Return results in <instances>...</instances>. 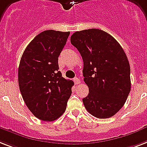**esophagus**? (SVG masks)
<instances>
[{
	"label": "esophagus",
	"instance_id": "obj_1",
	"mask_svg": "<svg viewBox=\"0 0 147 147\" xmlns=\"http://www.w3.org/2000/svg\"><path fill=\"white\" fill-rule=\"evenodd\" d=\"M73 81L76 84H79L80 83H81V81H80L79 78H75L73 79Z\"/></svg>",
	"mask_w": 147,
	"mask_h": 147
}]
</instances>
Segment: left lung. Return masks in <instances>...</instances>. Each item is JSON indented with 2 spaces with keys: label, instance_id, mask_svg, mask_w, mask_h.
<instances>
[{
  "label": "left lung",
  "instance_id": "left-lung-1",
  "mask_svg": "<svg viewBox=\"0 0 147 147\" xmlns=\"http://www.w3.org/2000/svg\"><path fill=\"white\" fill-rule=\"evenodd\" d=\"M70 40L84 62V81L89 88L82 100L84 107L98 119L113 116L126 102L131 86L125 51L112 35L97 28L75 32Z\"/></svg>",
  "mask_w": 147,
  "mask_h": 147
}]
</instances>
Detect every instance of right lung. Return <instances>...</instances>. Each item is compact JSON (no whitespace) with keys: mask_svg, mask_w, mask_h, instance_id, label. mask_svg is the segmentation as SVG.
<instances>
[{"mask_svg":"<svg viewBox=\"0 0 147 147\" xmlns=\"http://www.w3.org/2000/svg\"><path fill=\"white\" fill-rule=\"evenodd\" d=\"M69 32H40L23 52L18 69L19 86L23 100L34 116L54 121L65 111L73 82L59 71L58 57Z\"/></svg>","mask_w":147,"mask_h":147,"instance_id":"1","label":"right lung"}]
</instances>
